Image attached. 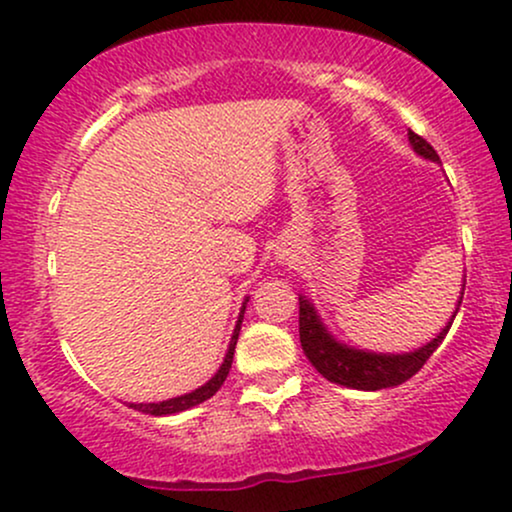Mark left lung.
I'll use <instances>...</instances> for the list:
<instances>
[{"label":"left lung","instance_id":"obj_1","mask_svg":"<svg viewBox=\"0 0 512 512\" xmlns=\"http://www.w3.org/2000/svg\"><path fill=\"white\" fill-rule=\"evenodd\" d=\"M408 140L417 155L429 159V162L441 164L439 155H436V150L427 143V140L412 131H408ZM463 291H460L458 305H455L451 319H448L446 326L436 334V338H432V341L424 343L420 348L410 350V353H374V350H362L338 341V338L326 329L315 303H312L307 295L300 293V346H303L312 367H315L324 379L334 381L338 386H346V389L357 391L391 389V386H398L403 384V381H408L410 377H415L424 362L434 355V350L441 346L448 329H451L455 315H458L460 303H463Z\"/></svg>","mask_w":512,"mask_h":512}]
</instances>
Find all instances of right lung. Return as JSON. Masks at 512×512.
Segmentation results:
<instances>
[{
    "instance_id": "obj_1",
    "label": "right lung",
    "mask_w": 512,
    "mask_h": 512,
    "mask_svg": "<svg viewBox=\"0 0 512 512\" xmlns=\"http://www.w3.org/2000/svg\"><path fill=\"white\" fill-rule=\"evenodd\" d=\"M245 305H248V298L243 300V307H240V312H238V322H236V329H233V334H231L229 350H226L224 362H221V367L217 369V372H214L212 379L205 381L202 386H197L195 391L183 393V396H176V398H169V400H159V403H131V408L138 410V412H145V415L164 417V415H176V412L190 410V408H195V405L205 403L207 398H212L214 393L221 389V384H224L226 377H229L233 353H236V343H238V334H240V324H243Z\"/></svg>"
}]
</instances>
